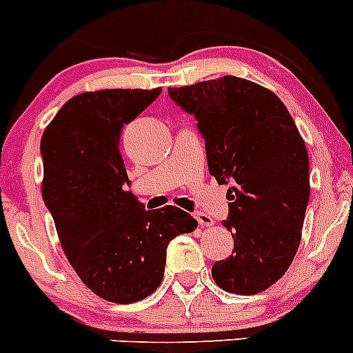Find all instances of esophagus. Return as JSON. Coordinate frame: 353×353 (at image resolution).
Segmentation results:
<instances>
[{"label": "esophagus", "mask_w": 353, "mask_h": 353, "mask_svg": "<svg viewBox=\"0 0 353 353\" xmlns=\"http://www.w3.org/2000/svg\"><path fill=\"white\" fill-rule=\"evenodd\" d=\"M196 221H199V225L202 226V228H205V226H214V219L210 216H207V214L203 212H196Z\"/></svg>", "instance_id": "1"}]
</instances>
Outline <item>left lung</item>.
<instances>
[{
  "mask_svg": "<svg viewBox=\"0 0 353 353\" xmlns=\"http://www.w3.org/2000/svg\"><path fill=\"white\" fill-rule=\"evenodd\" d=\"M169 95L199 120L207 165L230 184L225 221L233 254L214 263L212 279L228 292L251 296L284 276L301 242L310 199L308 153L284 102L272 90L223 77Z\"/></svg>",
  "mask_w": 353,
  "mask_h": 353,
  "instance_id": "8db88e82",
  "label": "left lung"
}]
</instances>
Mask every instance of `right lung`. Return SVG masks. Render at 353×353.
Returning a JSON list of instances; mask_svg holds the SVG:
<instances>
[{
    "label": "right lung",
    "mask_w": 353,
    "mask_h": 353,
    "mask_svg": "<svg viewBox=\"0 0 353 353\" xmlns=\"http://www.w3.org/2000/svg\"><path fill=\"white\" fill-rule=\"evenodd\" d=\"M161 88H106L69 99L41 137V195L65 258L94 294L136 303L157 291L167 245L199 223L174 205L146 210L125 190L121 130Z\"/></svg>",
    "instance_id": "1"
}]
</instances>
